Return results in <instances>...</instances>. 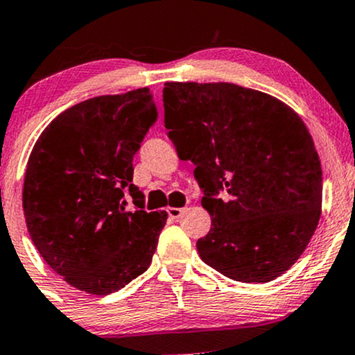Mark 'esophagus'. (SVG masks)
<instances>
[{
	"label": "esophagus",
	"mask_w": 355,
	"mask_h": 355,
	"mask_svg": "<svg viewBox=\"0 0 355 355\" xmlns=\"http://www.w3.org/2000/svg\"><path fill=\"white\" fill-rule=\"evenodd\" d=\"M166 211H168V215L172 218H178L183 214V209H177V207H168V210H166Z\"/></svg>",
	"instance_id": "1"
}]
</instances>
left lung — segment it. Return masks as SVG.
Returning a JSON list of instances; mask_svg holds the SVG:
<instances>
[{"label":"left lung","mask_w":355,"mask_h":355,"mask_svg":"<svg viewBox=\"0 0 355 355\" xmlns=\"http://www.w3.org/2000/svg\"><path fill=\"white\" fill-rule=\"evenodd\" d=\"M165 128L190 160L211 229L207 266L245 284L270 282L299 260L322 210V166L307 126L284 101L234 83L168 81Z\"/></svg>","instance_id":"obj_1"}]
</instances>
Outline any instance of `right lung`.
<instances>
[{
	"label": "right lung",
	"instance_id": "obj_1",
	"mask_svg": "<svg viewBox=\"0 0 355 355\" xmlns=\"http://www.w3.org/2000/svg\"><path fill=\"white\" fill-rule=\"evenodd\" d=\"M157 120L150 88L103 95L64 110L31 150L23 185L28 234L67 284L92 295L118 292L152 263L162 211L125 209L133 155Z\"/></svg>",
	"mask_w": 355,
	"mask_h": 355
}]
</instances>
